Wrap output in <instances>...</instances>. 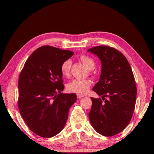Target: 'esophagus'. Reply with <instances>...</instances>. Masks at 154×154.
<instances>
[{"label":"esophagus","mask_w":154,"mask_h":154,"mask_svg":"<svg viewBox=\"0 0 154 154\" xmlns=\"http://www.w3.org/2000/svg\"><path fill=\"white\" fill-rule=\"evenodd\" d=\"M85 96L84 95H82V94H77V97L78 98H81V97H84Z\"/></svg>","instance_id":"34e87169"}]
</instances>
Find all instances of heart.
<instances>
[{"mask_svg":"<svg viewBox=\"0 0 154 154\" xmlns=\"http://www.w3.org/2000/svg\"><path fill=\"white\" fill-rule=\"evenodd\" d=\"M80 60L83 64L88 69L92 70L95 67V61L92 57L85 54H82L80 57ZM72 62L70 60H66L61 66V71L63 76H68L71 71ZM92 82L89 80H82V79H74L67 85V89L71 92L83 94L89 89Z\"/></svg>","mask_w":154,"mask_h":154,"instance_id":"b5f03b06","label":"heart"}]
</instances>
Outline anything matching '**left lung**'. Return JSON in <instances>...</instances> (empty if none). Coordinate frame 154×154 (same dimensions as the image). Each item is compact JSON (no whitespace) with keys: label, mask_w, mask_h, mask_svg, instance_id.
<instances>
[{"label":"left lung","mask_w":154,"mask_h":154,"mask_svg":"<svg viewBox=\"0 0 154 154\" xmlns=\"http://www.w3.org/2000/svg\"><path fill=\"white\" fill-rule=\"evenodd\" d=\"M88 51L96 54L101 63L100 80L92 91L102 99L91 97L90 122L99 134L113 136L123 131L132 117L137 95L134 74L127 59L118 50L100 45Z\"/></svg>","instance_id":"obj_1"}]
</instances>
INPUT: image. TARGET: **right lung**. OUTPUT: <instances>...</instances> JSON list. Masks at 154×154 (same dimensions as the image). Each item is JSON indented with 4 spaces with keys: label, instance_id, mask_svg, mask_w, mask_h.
<instances>
[{
    "label": "right lung",
    "instance_id": "right-lung-1",
    "mask_svg": "<svg viewBox=\"0 0 154 154\" xmlns=\"http://www.w3.org/2000/svg\"><path fill=\"white\" fill-rule=\"evenodd\" d=\"M74 54L49 45L36 49L26 60L18 79V106L32 132L49 138L65 127L76 94L64 88L61 66Z\"/></svg>",
    "mask_w": 154,
    "mask_h": 154
}]
</instances>
